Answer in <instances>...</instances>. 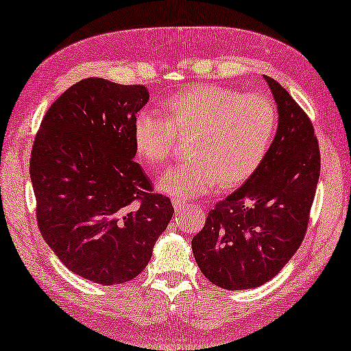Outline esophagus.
Listing matches in <instances>:
<instances>
[{
  "label": "esophagus",
  "instance_id": "esophagus-1",
  "mask_svg": "<svg viewBox=\"0 0 351 351\" xmlns=\"http://www.w3.org/2000/svg\"><path fill=\"white\" fill-rule=\"evenodd\" d=\"M171 202H173V208H175V213H176V214L182 213L185 205H187V204L184 202V200H180V199H173V200H171Z\"/></svg>",
  "mask_w": 351,
  "mask_h": 351
}]
</instances>
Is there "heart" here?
Returning <instances> with one entry per match:
<instances>
[{
	"instance_id": "b5f03b06",
	"label": "heart",
	"mask_w": 351,
	"mask_h": 351,
	"mask_svg": "<svg viewBox=\"0 0 351 351\" xmlns=\"http://www.w3.org/2000/svg\"><path fill=\"white\" fill-rule=\"evenodd\" d=\"M162 110L166 119L147 110L136 116L134 146L154 166L173 155V131L190 132V158L156 180L158 191L180 200L247 181L263 162L278 126L268 96L214 84L185 88L164 102Z\"/></svg>"
}]
</instances>
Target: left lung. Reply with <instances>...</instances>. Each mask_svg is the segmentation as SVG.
I'll list each match as a JSON object with an SVG mask.
<instances>
[{"mask_svg": "<svg viewBox=\"0 0 351 351\" xmlns=\"http://www.w3.org/2000/svg\"><path fill=\"white\" fill-rule=\"evenodd\" d=\"M278 130L255 173L215 205L191 240L205 278L223 289L261 287L294 256L306 232L319 178L314 126L293 96L264 75Z\"/></svg>", "mask_w": 351, "mask_h": 351, "instance_id": "1", "label": "left lung"}]
</instances>
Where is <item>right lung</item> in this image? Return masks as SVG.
<instances>
[{
  "label": "right lung",
  "mask_w": 351,
  "mask_h": 351,
  "mask_svg": "<svg viewBox=\"0 0 351 351\" xmlns=\"http://www.w3.org/2000/svg\"><path fill=\"white\" fill-rule=\"evenodd\" d=\"M143 86L87 78L52 104L37 132L29 176L43 240L81 278L119 285L147 265L173 215L170 199L134 161Z\"/></svg>",
  "instance_id": "right-lung-1"
}]
</instances>
